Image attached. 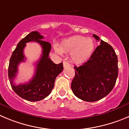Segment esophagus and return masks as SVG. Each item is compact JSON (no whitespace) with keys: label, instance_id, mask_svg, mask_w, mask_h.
<instances>
[{"label":"esophagus","instance_id":"obj_1","mask_svg":"<svg viewBox=\"0 0 129 129\" xmlns=\"http://www.w3.org/2000/svg\"><path fill=\"white\" fill-rule=\"evenodd\" d=\"M63 66L64 67H69V66H70V64H69V63L65 61V62H63Z\"/></svg>","mask_w":129,"mask_h":129}]
</instances>
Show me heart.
<instances>
[{"label":"heart","instance_id":"heart-1","mask_svg":"<svg viewBox=\"0 0 129 129\" xmlns=\"http://www.w3.org/2000/svg\"><path fill=\"white\" fill-rule=\"evenodd\" d=\"M94 42L90 38L83 36H74L63 39L59 45H54V50L57 53H71V58L78 64L87 61L93 53Z\"/></svg>","mask_w":129,"mask_h":129}]
</instances>
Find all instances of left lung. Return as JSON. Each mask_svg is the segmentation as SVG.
<instances>
[{
    "instance_id": "8db88e82",
    "label": "left lung",
    "mask_w": 129,
    "mask_h": 129,
    "mask_svg": "<svg viewBox=\"0 0 129 129\" xmlns=\"http://www.w3.org/2000/svg\"><path fill=\"white\" fill-rule=\"evenodd\" d=\"M93 37L99 41L97 35ZM74 69L71 83L74 94L83 101L95 102L109 94L115 86L118 74L117 55L110 44L101 40L88 60Z\"/></svg>"
}]
</instances>
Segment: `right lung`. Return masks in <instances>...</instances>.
I'll return each mask as SVG.
<instances>
[{"mask_svg":"<svg viewBox=\"0 0 129 129\" xmlns=\"http://www.w3.org/2000/svg\"><path fill=\"white\" fill-rule=\"evenodd\" d=\"M43 38L37 31L31 32L25 36L13 52L8 67V76L13 90L20 97L31 102L41 101L48 97L53 88L55 79L63 69V63L55 64L49 58L51 45L42 40ZM31 41L37 42L42 46V57L37 62L36 73L31 81L26 84L16 85L13 82L17 73V66L25 59L23 50L26 43Z\"/></svg>","mask_w":129,"mask_h":129,"instance_id":"add662e5","label":"right lung"}]
</instances>
